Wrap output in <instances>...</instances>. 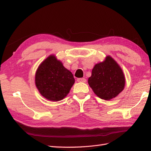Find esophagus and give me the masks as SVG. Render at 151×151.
I'll list each match as a JSON object with an SVG mask.
<instances>
[{
  "label": "esophagus",
  "instance_id": "34e87169",
  "mask_svg": "<svg viewBox=\"0 0 151 151\" xmlns=\"http://www.w3.org/2000/svg\"><path fill=\"white\" fill-rule=\"evenodd\" d=\"M77 81L78 82H86V80L84 78H78L77 79Z\"/></svg>",
  "mask_w": 151,
  "mask_h": 151
}]
</instances>
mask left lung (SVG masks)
<instances>
[{"label":"left lung","instance_id":"1","mask_svg":"<svg viewBox=\"0 0 151 151\" xmlns=\"http://www.w3.org/2000/svg\"><path fill=\"white\" fill-rule=\"evenodd\" d=\"M88 84L99 97L110 100L123 90L125 79L121 67L113 58L107 56L104 62L95 65Z\"/></svg>","mask_w":151,"mask_h":151}]
</instances>
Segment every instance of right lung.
<instances>
[{"instance_id": "1", "label": "right lung", "mask_w": 151, "mask_h": 151, "mask_svg": "<svg viewBox=\"0 0 151 151\" xmlns=\"http://www.w3.org/2000/svg\"><path fill=\"white\" fill-rule=\"evenodd\" d=\"M35 81L41 95L48 100L58 101L69 93L75 78L62 62L51 55L38 67Z\"/></svg>"}]
</instances>
